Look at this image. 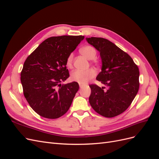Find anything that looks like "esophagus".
<instances>
[{
	"label": "esophagus",
	"instance_id": "1",
	"mask_svg": "<svg viewBox=\"0 0 159 159\" xmlns=\"http://www.w3.org/2000/svg\"><path fill=\"white\" fill-rule=\"evenodd\" d=\"M83 86H84V85H83L82 84H80V88H82Z\"/></svg>",
	"mask_w": 159,
	"mask_h": 159
}]
</instances>
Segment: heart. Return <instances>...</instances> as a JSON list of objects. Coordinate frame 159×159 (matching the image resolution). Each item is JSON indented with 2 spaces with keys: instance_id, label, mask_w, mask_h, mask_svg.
<instances>
[{
  "instance_id": "b5f03b06",
  "label": "heart",
  "mask_w": 159,
  "mask_h": 159,
  "mask_svg": "<svg viewBox=\"0 0 159 159\" xmlns=\"http://www.w3.org/2000/svg\"><path fill=\"white\" fill-rule=\"evenodd\" d=\"M80 52L81 54L84 55L85 57H87L89 60L94 59L97 55V51L95 48L92 46L87 45L84 46L82 48H81ZM73 60H74V54L73 53H71L69 56L67 57L66 60V64L68 68H71L73 64ZM96 75L95 71L90 68L85 70H75L74 71H72L71 74V80L74 81H76L80 84H85L88 82V81L93 78Z\"/></svg>"
}]
</instances>
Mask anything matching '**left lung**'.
<instances>
[{
  "label": "left lung",
  "instance_id": "1",
  "mask_svg": "<svg viewBox=\"0 0 159 159\" xmlns=\"http://www.w3.org/2000/svg\"><path fill=\"white\" fill-rule=\"evenodd\" d=\"M86 40L100 52L102 68L96 79L105 85H89V103L103 117L117 116L130 106L138 92V66L131 56L109 40L97 37Z\"/></svg>",
  "mask_w": 159,
  "mask_h": 159
}]
</instances>
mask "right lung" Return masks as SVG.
Returning <instances> with one entry per match:
<instances>
[{"instance_id":"add662e5","label":"right lung","mask_w":159,"mask_h":159,"mask_svg":"<svg viewBox=\"0 0 159 159\" xmlns=\"http://www.w3.org/2000/svg\"><path fill=\"white\" fill-rule=\"evenodd\" d=\"M84 36L47 38L28 56L20 80L28 104L40 116L57 119L70 109L79 89L78 82L61 84L70 76L66 60Z\"/></svg>"}]
</instances>
